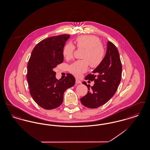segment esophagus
<instances>
[{"label":"esophagus","mask_w":150,"mask_h":150,"mask_svg":"<svg viewBox=\"0 0 150 150\" xmlns=\"http://www.w3.org/2000/svg\"><path fill=\"white\" fill-rule=\"evenodd\" d=\"M81 81L80 80H79L78 79L76 80V84H81Z\"/></svg>","instance_id":"34e87169"}]
</instances>
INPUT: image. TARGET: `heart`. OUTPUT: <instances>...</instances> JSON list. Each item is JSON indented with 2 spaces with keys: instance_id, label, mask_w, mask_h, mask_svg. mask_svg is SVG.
<instances>
[{
  "instance_id": "b5f03b06",
  "label": "heart",
  "mask_w": 150,
  "mask_h": 150,
  "mask_svg": "<svg viewBox=\"0 0 150 150\" xmlns=\"http://www.w3.org/2000/svg\"><path fill=\"white\" fill-rule=\"evenodd\" d=\"M79 48L85 49L82 58L84 59L78 60L72 64L69 67L70 72L74 76L79 77L86 72L88 67V62L91 67L98 66L103 61L105 56V50L100 43V39L93 35H82L79 36L75 40ZM75 46L69 43L64 45L63 55L66 59L71 58Z\"/></svg>"
}]
</instances>
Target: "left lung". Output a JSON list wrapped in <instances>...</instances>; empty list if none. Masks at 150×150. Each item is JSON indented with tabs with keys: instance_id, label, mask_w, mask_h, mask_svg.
<instances>
[{
	"instance_id": "obj_1",
	"label": "left lung",
	"mask_w": 150,
	"mask_h": 150,
	"mask_svg": "<svg viewBox=\"0 0 150 150\" xmlns=\"http://www.w3.org/2000/svg\"><path fill=\"white\" fill-rule=\"evenodd\" d=\"M92 72L93 74H88L85 79L94 81V84L91 87L88 86V93L80 98V101L86 107L96 108L105 104L113 97L121 81V61L113 43L107 42L105 57ZM83 83L87 86L85 81Z\"/></svg>"
}]
</instances>
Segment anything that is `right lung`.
<instances>
[{
    "label": "right lung",
    "mask_w": 150,
    "mask_h": 150,
    "mask_svg": "<svg viewBox=\"0 0 150 150\" xmlns=\"http://www.w3.org/2000/svg\"><path fill=\"white\" fill-rule=\"evenodd\" d=\"M69 38V35L64 34L44 39L34 47L29 59L26 78L30 93L36 103L44 109L59 107L63 102L65 91L75 83L71 74L58 80L53 71L63 62V50Z\"/></svg>",
    "instance_id": "obj_1"
}]
</instances>
